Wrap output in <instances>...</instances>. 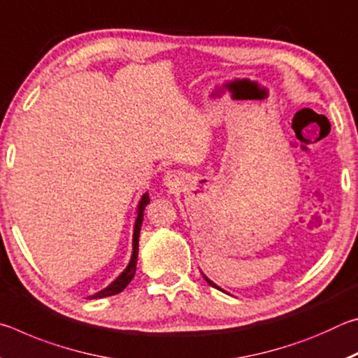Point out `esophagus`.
<instances>
[{
    "label": "esophagus",
    "instance_id": "34e87169",
    "mask_svg": "<svg viewBox=\"0 0 358 358\" xmlns=\"http://www.w3.org/2000/svg\"><path fill=\"white\" fill-rule=\"evenodd\" d=\"M180 183H181V177H180V173L178 172H175V171H169L167 173H166V177H164V185L167 186V187H177V186H180Z\"/></svg>",
    "mask_w": 358,
    "mask_h": 358
}]
</instances>
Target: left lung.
Returning <instances> with one entry per match:
<instances>
[{"label":"left lung","mask_w":358,"mask_h":358,"mask_svg":"<svg viewBox=\"0 0 358 358\" xmlns=\"http://www.w3.org/2000/svg\"><path fill=\"white\" fill-rule=\"evenodd\" d=\"M203 278H205V281H207V282L210 284V286H211V287H216V289H220V290H221V287H217V286H216V284H215L213 281H211V280H208V278H207V276H205V275H203Z\"/></svg>","instance_id":"left-lung-1"}]
</instances>
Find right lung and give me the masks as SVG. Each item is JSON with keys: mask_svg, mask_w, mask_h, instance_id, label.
Listing matches in <instances>:
<instances>
[{"mask_svg": "<svg viewBox=\"0 0 358 358\" xmlns=\"http://www.w3.org/2000/svg\"><path fill=\"white\" fill-rule=\"evenodd\" d=\"M148 203H150L148 192H145L141 199V202H138V205H137V220L134 224V234H132V256H131L128 266H126V268L123 270V273H121L112 284H108L106 289L96 292L94 295L90 296V299H104V296L117 295L121 292V290H124V287L132 281V278H134V275H136V265H137V256H138V235H141L143 211Z\"/></svg>", "mask_w": 358, "mask_h": 358, "instance_id": "right-lung-1", "label": "right lung"}]
</instances>
